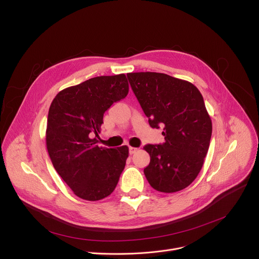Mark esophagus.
Masks as SVG:
<instances>
[{
	"mask_svg": "<svg viewBox=\"0 0 259 259\" xmlns=\"http://www.w3.org/2000/svg\"><path fill=\"white\" fill-rule=\"evenodd\" d=\"M139 150L137 148H134V147H129V153L132 155V154H134V153H136V151Z\"/></svg>",
	"mask_w": 259,
	"mask_h": 259,
	"instance_id": "esophagus-1",
	"label": "esophagus"
}]
</instances>
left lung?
I'll return each mask as SVG.
<instances>
[{
  "label": "left lung",
  "instance_id": "left-lung-1",
  "mask_svg": "<svg viewBox=\"0 0 259 259\" xmlns=\"http://www.w3.org/2000/svg\"><path fill=\"white\" fill-rule=\"evenodd\" d=\"M131 89L152 128H163L164 143L146 145L150 163L144 173L161 193L187 187L200 173L207 154L212 124L194 84L166 74H127Z\"/></svg>",
  "mask_w": 259,
  "mask_h": 259
}]
</instances>
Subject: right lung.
<instances>
[{
	"mask_svg": "<svg viewBox=\"0 0 259 259\" xmlns=\"http://www.w3.org/2000/svg\"><path fill=\"white\" fill-rule=\"evenodd\" d=\"M128 92L124 74L100 76L61 91L50 106L48 153L59 176L81 199L108 197L125 167L127 146L99 147L92 136L100 133L105 111Z\"/></svg>",
	"mask_w": 259,
	"mask_h": 259,
	"instance_id": "right-lung-1",
	"label": "right lung"
}]
</instances>
